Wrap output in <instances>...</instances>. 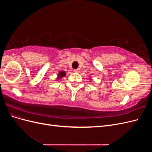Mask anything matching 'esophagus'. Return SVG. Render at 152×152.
I'll return each instance as SVG.
<instances>
[{
    "instance_id": "esophagus-1",
    "label": "esophagus",
    "mask_w": 152,
    "mask_h": 152,
    "mask_svg": "<svg viewBox=\"0 0 152 152\" xmlns=\"http://www.w3.org/2000/svg\"><path fill=\"white\" fill-rule=\"evenodd\" d=\"M73 72H76V73H78V72H80V69H79V68H77V69H75V70H73Z\"/></svg>"
}]
</instances>
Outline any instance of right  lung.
Listing matches in <instances>:
<instances>
[{"label":"right lung","instance_id":"obj_1","mask_svg":"<svg viewBox=\"0 0 152 152\" xmlns=\"http://www.w3.org/2000/svg\"><path fill=\"white\" fill-rule=\"evenodd\" d=\"M65 75V72H59V77H63ZM58 78V79H59Z\"/></svg>","mask_w":152,"mask_h":152}]
</instances>
